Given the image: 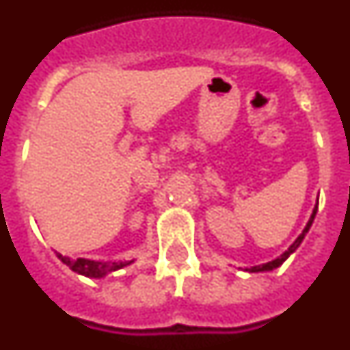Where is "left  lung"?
Masks as SVG:
<instances>
[{
	"mask_svg": "<svg viewBox=\"0 0 350 350\" xmlns=\"http://www.w3.org/2000/svg\"><path fill=\"white\" fill-rule=\"evenodd\" d=\"M317 205H319V200H317V203H315L314 210H312V215H310V219H308L307 226H305V230L301 231V234H299V237L296 238L295 242L291 243V245H289V249H287L286 252H284V254H280L279 258H277V259H273V261H268V262H265V265H258V267H250V268H245V271H249V273H258V271H271V270H275V268H279L280 265H282V262L286 261V259L289 258V256L293 254V252H295L296 249H298V247H299V243H301V242H303V238H305V234L308 233V230H310L312 222H314L315 213H317Z\"/></svg>",
	"mask_w": 350,
	"mask_h": 350,
	"instance_id": "obj_1",
	"label": "left lung"
}]
</instances>
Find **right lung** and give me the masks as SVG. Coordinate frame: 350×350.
<instances>
[{"mask_svg": "<svg viewBox=\"0 0 350 350\" xmlns=\"http://www.w3.org/2000/svg\"><path fill=\"white\" fill-rule=\"evenodd\" d=\"M57 258L66 265L70 270H73L75 273L83 275V277H89V279H103L108 273H113L117 270H122L124 267H129L131 261H94V259H85V258H77L71 259L68 256L59 254L55 252Z\"/></svg>", "mask_w": 350, "mask_h": 350, "instance_id": "obj_1", "label": "right lung"}]
</instances>
